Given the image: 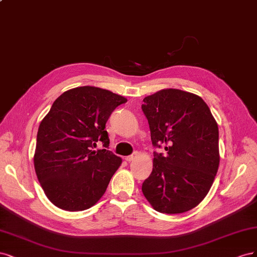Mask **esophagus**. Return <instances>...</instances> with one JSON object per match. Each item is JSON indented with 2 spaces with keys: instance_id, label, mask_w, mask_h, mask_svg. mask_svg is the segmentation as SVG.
Wrapping results in <instances>:
<instances>
[{
  "instance_id": "1",
  "label": "esophagus",
  "mask_w": 257,
  "mask_h": 257,
  "mask_svg": "<svg viewBox=\"0 0 257 257\" xmlns=\"http://www.w3.org/2000/svg\"><path fill=\"white\" fill-rule=\"evenodd\" d=\"M136 158V154L135 155H130V156H127L126 157V161H128V162H130V161H132Z\"/></svg>"
}]
</instances>
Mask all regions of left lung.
Returning a JSON list of instances; mask_svg holds the SVG:
<instances>
[{"label": "left lung", "mask_w": 257, "mask_h": 257, "mask_svg": "<svg viewBox=\"0 0 257 257\" xmlns=\"http://www.w3.org/2000/svg\"><path fill=\"white\" fill-rule=\"evenodd\" d=\"M155 147L153 172L142 191L153 208L183 213L200 204L218 172L219 129L203 99L185 90L168 88L143 99Z\"/></svg>", "instance_id": "left-lung-1"}]
</instances>
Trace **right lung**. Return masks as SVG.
<instances>
[{"label": "right lung", "instance_id": "add662e5", "mask_svg": "<svg viewBox=\"0 0 257 257\" xmlns=\"http://www.w3.org/2000/svg\"><path fill=\"white\" fill-rule=\"evenodd\" d=\"M127 99L107 89L81 86L63 93L41 120L34 167L45 194L67 211L94 206L104 194L121 159L109 148L105 122ZM101 142L103 150L94 151Z\"/></svg>", "mask_w": 257, "mask_h": 257}]
</instances>
